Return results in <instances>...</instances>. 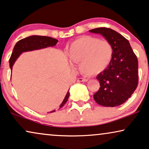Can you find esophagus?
<instances>
[{
	"instance_id": "obj_1",
	"label": "esophagus",
	"mask_w": 149,
	"mask_h": 149,
	"mask_svg": "<svg viewBox=\"0 0 149 149\" xmlns=\"http://www.w3.org/2000/svg\"><path fill=\"white\" fill-rule=\"evenodd\" d=\"M78 82H87L88 81V79L86 78H78V80H77Z\"/></svg>"
}]
</instances>
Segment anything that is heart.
I'll list each match as a JSON object with an SVG mask.
<instances>
[{
  "label": "heart",
  "instance_id": "heart-1",
  "mask_svg": "<svg viewBox=\"0 0 149 149\" xmlns=\"http://www.w3.org/2000/svg\"><path fill=\"white\" fill-rule=\"evenodd\" d=\"M67 54L71 62L79 63V69L83 74L95 76L109 67L112 61L114 49L108 41L84 36L71 43Z\"/></svg>",
  "mask_w": 149,
  "mask_h": 149
}]
</instances>
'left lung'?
<instances>
[{
	"label": "left lung",
	"mask_w": 149,
	"mask_h": 149,
	"mask_svg": "<svg viewBox=\"0 0 149 149\" xmlns=\"http://www.w3.org/2000/svg\"><path fill=\"white\" fill-rule=\"evenodd\" d=\"M89 31L104 36L114 49L110 65L97 76L101 87L93 98L103 106H120L131 97L138 86V58L129 41L116 31L104 27Z\"/></svg>",
	"instance_id": "1"
}]
</instances>
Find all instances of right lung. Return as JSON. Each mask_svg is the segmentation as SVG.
Instances as JSON below:
<instances>
[{
	"label": "right lung",
	"instance_id": "add662e5",
	"mask_svg": "<svg viewBox=\"0 0 149 149\" xmlns=\"http://www.w3.org/2000/svg\"><path fill=\"white\" fill-rule=\"evenodd\" d=\"M58 40L56 39L52 38L46 36H38V35H33L26 37L24 39H21L17 41L16 44L15 45L14 48L13 49L12 54L9 58V66L11 70H12L13 65L14 64L15 61L17 60L19 55L24 52L32 51L35 49H39L41 48H45L47 47L54 46L56 45ZM69 97V92L67 93L66 96L63 101L62 104L60 105V108H61L64 105L66 104ZM55 110L52 111L51 112H54ZM49 113V112H48Z\"/></svg>",
	"mask_w": 149,
	"mask_h": 149
}]
</instances>
